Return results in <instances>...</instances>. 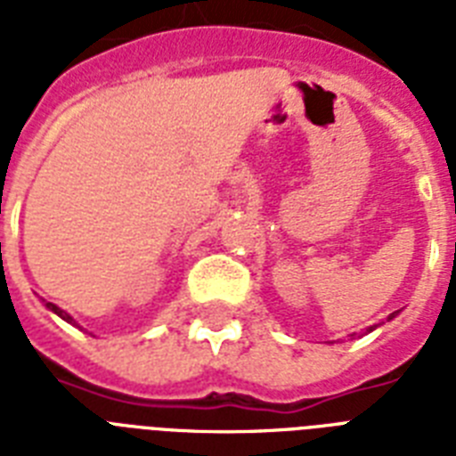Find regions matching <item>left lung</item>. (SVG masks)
<instances>
[{"label": "left lung", "instance_id": "1", "mask_svg": "<svg viewBox=\"0 0 456 456\" xmlns=\"http://www.w3.org/2000/svg\"><path fill=\"white\" fill-rule=\"evenodd\" d=\"M390 317H393V314H390ZM369 331H371V329H369Z\"/></svg>", "mask_w": 456, "mask_h": 456}]
</instances>
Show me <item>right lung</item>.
Wrapping results in <instances>:
<instances>
[{
    "instance_id": "add662e5",
    "label": "right lung",
    "mask_w": 456,
    "mask_h": 456,
    "mask_svg": "<svg viewBox=\"0 0 456 456\" xmlns=\"http://www.w3.org/2000/svg\"><path fill=\"white\" fill-rule=\"evenodd\" d=\"M46 307H49V310H52V312H56V314H59L61 319H66V322H70V324H75L73 317H70V314H68V312L61 310V307H56V305H53V303H46Z\"/></svg>"
}]
</instances>
